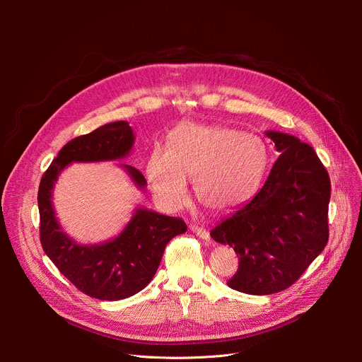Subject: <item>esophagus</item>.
I'll return each mask as SVG.
<instances>
[{
    "mask_svg": "<svg viewBox=\"0 0 362 362\" xmlns=\"http://www.w3.org/2000/svg\"><path fill=\"white\" fill-rule=\"evenodd\" d=\"M191 232L195 233L197 236L202 238V239H210V233H208V230H205L204 227H199V226H197V224H192V226H191Z\"/></svg>",
    "mask_w": 362,
    "mask_h": 362,
    "instance_id": "34e87169",
    "label": "esophagus"
}]
</instances>
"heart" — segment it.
Masks as SVG:
<instances>
[{"instance_id":"1","label":"heart","mask_w":362,"mask_h":362,"mask_svg":"<svg viewBox=\"0 0 362 362\" xmlns=\"http://www.w3.org/2000/svg\"><path fill=\"white\" fill-rule=\"evenodd\" d=\"M267 165L269 148L259 136L226 126L186 123L170 133L167 149L151 151L146 176L167 210H179L186 202V179H191L198 201L220 213L248 201Z\"/></svg>"}]
</instances>
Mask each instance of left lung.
Wrapping results in <instances>:
<instances>
[{
	"mask_svg": "<svg viewBox=\"0 0 362 362\" xmlns=\"http://www.w3.org/2000/svg\"><path fill=\"white\" fill-rule=\"evenodd\" d=\"M265 135L280 152L267 180L210 233L239 255L229 288L250 295L288 289L329 240L327 170L299 138L274 130Z\"/></svg>",
	"mask_w": 362,
	"mask_h": 362,
	"instance_id": "left-lung-1",
	"label": "left lung"
}]
</instances>
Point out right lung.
Segmentation results:
<instances>
[{
  "instance_id": "right-lung-1",
  "label": "right lung",
  "mask_w": 362,
  "mask_h": 362,
  "mask_svg": "<svg viewBox=\"0 0 362 362\" xmlns=\"http://www.w3.org/2000/svg\"><path fill=\"white\" fill-rule=\"evenodd\" d=\"M135 135L127 122L104 124L88 135L67 142L44 173L37 206L44 252L60 273L81 292L101 300H119L141 292L154 277L167 243L187 230L182 218L146 208H135L124 229L101 243H78L55 217L52 189L62 171L71 163L116 161L127 157ZM138 189L146 180L135 167L120 164Z\"/></svg>"
}]
</instances>
